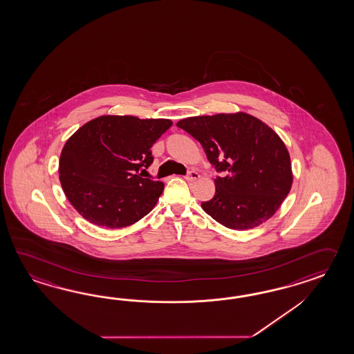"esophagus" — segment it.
<instances>
[{"mask_svg": "<svg viewBox=\"0 0 354 354\" xmlns=\"http://www.w3.org/2000/svg\"><path fill=\"white\" fill-rule=\"evenodd\" d=\"M185 179L189 181H196L199 179V174L196 170H190L189 173L185 175Z\"/></svg>", "mask_w": 354, "mask_h": 354, "instance_id": "obj_1", "label": "esophagus"}]
</instances>
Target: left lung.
Masks as SVG:
<instances>
[{
  "mask_svg": "<svg viewBox=\"0 0 354 354\" xmlns=\"http://www.w3.org/2000/svg\"><path fill=\"white\" fill-rule=\"evenodd\" d=\"M203 147L217 173L214 198L205 212L234 230L265 223L292 188V165L284 142L248 113L196 116L176 124Z\"/></svg>",
  "mask_w": 354,
  "mask_h": 354,
  "instance_id": "8db88e82",
  "label": "left lung"
}]
</instances>
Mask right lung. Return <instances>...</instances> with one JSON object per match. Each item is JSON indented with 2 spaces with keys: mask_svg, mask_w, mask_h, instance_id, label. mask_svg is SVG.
Wrapping results in <instances>:
<instances>
[{
  "mask_svg": "<svg viewBox=\"0 0 354 354\" xmlns=\"http://www.w3.org/2000/svg\"><path fill=\"white\" fill-rule=\"evenodd\" d=\"M173 125L167 119L104 115L88 121L65 143L60 181L73 207L89 223L119 229L155 207L164 183L142 178L153 162L151 147Z\"/></svg>",
  "mask_w": 354,
  "mask_h": 354,
  "instance_id": "right-lung-1",
  "label": "right lung"
}]
</instances>
